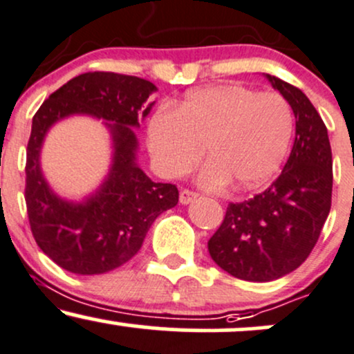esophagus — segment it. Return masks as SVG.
<instances>
[{
  "label": "esophagus",
  "instance_id": "obj_1",
  "mask_svg": "<svg viewBox=\"0 0 354 354\" xmlns=\"http://www.w3.org/2000/svg\"><path fill=\"white\" fill-rule=\"evenodd\" d=\"M198 198H200V194L194 193V191H189V189H181L180 191V203H181V205H189V203L198 200Z\"/></svg>",
  "mask_w": 354,
  "mask_h": 354
}]
</instances>
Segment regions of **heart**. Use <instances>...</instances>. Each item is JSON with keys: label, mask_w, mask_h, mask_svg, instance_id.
Wrapping results in <instances>:
<instances>
[{"label": "heart", "mask_w": 354, "mask_h": 354, "mask_svg": "<svg viewBox=\"0 0 354 354\" xmlns=\"http://www.w3.org/2000/svg\"><path fill=\"white\" fill-rule=\"evenodd\" d=\"M293 131V111L278 93L213 84L189 91L174 109H158L149 118L148 148L165 178L191 171L206 149L203 186L254 189L278 171Z\"/></svg>", "instance_id": "heart-1"}]
</instances>
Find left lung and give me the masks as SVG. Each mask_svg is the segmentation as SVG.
Segmentation results:
<instances>
[{
	"label": "left lung",
	"mask_w": 354,
	"mask_h": 354,
	"mask_svg": "<svg viewBox=\"0 0 354 354\" xmlns=\"http://www.w3.org/2000/svg\"><path fill=\"white\" fill-rule=\"evenodd\" d=\"M290 103L295 145L281 174L263 193L230 203L208 241L213 261L245 281H273L311 253L331 209L333 158L328 129L301 89L266 75Z\"/></svg>",
	"instance_id": "left-lung-1"
}]
</instances>
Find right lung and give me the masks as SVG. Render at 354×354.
Wrapping results in <instances>:
<instances>
[{
    "mask_svg": "<svg viewBox=\"0 0 354 354\" xmlns=\"http://www.w3.org/2000/svg\"><path fill=\"white\" fill-rule=\"evenodd\" d=\"M151 81L118 73H84L63 84L33 116L26 149L28 218L48 258L75 274H103L135 256L153 221L178 205V188L154 183L138 165L140 128L151 111ZM84 114L103 119L112 136V166L104 183L81 202L56 195L41 169V148L58 120Z\"/></svg>",
    "mask_w": 354,
    "mask_h": 354,
    "instance_id": "add662e5",
    "label": "right lung"
}]
</instances>
